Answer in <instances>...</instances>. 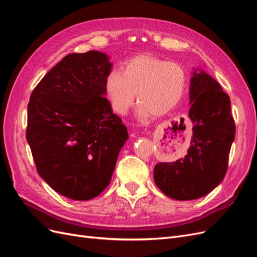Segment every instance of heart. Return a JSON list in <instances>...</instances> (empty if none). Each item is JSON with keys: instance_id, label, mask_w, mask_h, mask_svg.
<instances>
[{"instance_id": "b5f03b06", "label": "heart", "mask_w": 257, "mask_h": 257, "mask_svg": "<svg viewBox=\"0 0 257 257\" xmlns=\"http://www.w3.org/2000/svg\"><path fill=\"white\" fill-rule=\"evenodd\" d=\"M186 85L188 74L182 65L151 54H139L122 65L121 73H108L104 91L119 114H125L134 105L137 93L139 115L147 119L150 114L163 116L172 111L182 99Z\"/></svg>"}]
</instances>
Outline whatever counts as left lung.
Segmentation results:
<instances>
[{
  "instance_id": "obj_1",
  "label": "left lung",
  "mask_w": 257,
  "mask_h": 257,
  "mask_svg": "<svg viewBox=\"0 0 257 257\" xmlns=\"http://www.w3.org/2000/svg\"><path fill=\"white\" fill-rule=\"evenodd\" d=\"M190 98L194 126L188 153L176 162L159 163L153 174L158 188L177 200L203 197L222 182L236 134L229 96L211 76L194 72Z\"/></svg>"
}]
</instances>
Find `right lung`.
Here are the masks:
<instances>
[{
  "instance_id": "add662e5",
  "label": "right lung",
  "mask_w": 257,
  "mask_h": 257,
  "mask_svg": "<svg viewBox=\"0 0 257 257\" xmlns=\"http://www.w3.org/2000/svg\"><path fill=\"white\" fill-rule=\"evenodd\" d=\"M105 53H69L38 82L28 104L27 141L37 173L65 197L88 200L111 180L127 130L104 95Z\"/></svg>"
}]
</instances>
